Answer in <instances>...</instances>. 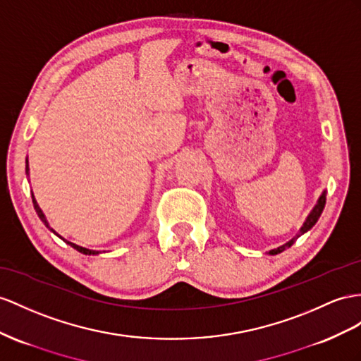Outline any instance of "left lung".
Returning <instances> with one entry per match:
<instances>
[{"label":"left lung","mask_w":361,"mask_h":361,"mask_svg":"<svg viewBox=\"0 0 361 361\" xmlns=\"http://www.w3.org/2000/svg\"><path fill=\"white\" fill-rule=\"evenodd\" d=\"M325 202H326V190H323V193L320 195V198H319V201H317V204L314 206V209L311 210V214L308 215V218L305 219V223H303V226L300 227V232H299V235L295 236V238H293L291 241H288L286 244H283V245H281V247H277V248H274V250H271L270 252V255H277V253H282L283 250H286V248L288 247H291L293 244H294V241L295 239H298L300 235H303V233H307L308 230L317 223V219L320 218V215H322V212H323V209H325Z\"/></svg>","instance_id":"left-lung-1"}]
</instances>
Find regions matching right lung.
Wrapping results in <instances>:
<instances>
[{"instance_id":"right-lung-1","label":"right lung","mask_w":361,"mask_h":361,"mask_svg":"<svg viewBox=\"0 0 361 361\" xmlns=\"http://www.w3.org/2000/svg\"><path fill=\"white\" fill-rule=\"evenodd\" d=\"M25 172L27 173H29V160H25ZM32 201H33V207H35V210H36V214H38V216H39V219L42 221V223H44V226L45 227H47L49 230H51V232L54 233V235H56V236H59L61 239H62V241H66L68 245H71L73 248H76V250L78 252H80V253H84V255H99V252H96V250H90V248H85V247H80V245H76V244H73V243H70V241H67V239H63L61 235H58L56 232H54V230L50 227V224H49V221H47V218H45V215L42 214V210H41V207L38 206V202H36V200H35V195H33V193H32Z\"/></svg>"}]
</instances>
